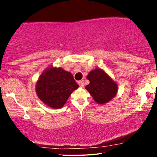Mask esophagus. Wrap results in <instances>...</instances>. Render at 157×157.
Wrapping results in <instances>:
<instances>
[{"label":"esophagus","mask_w":157,"mask_h":157,"mask_svg":"<svg viewBox=\"0 0 157 157\" xmlns=\"http://www.w3.org/2000/svg\"><path fill=\"white\" fill-rule=\"evenodd\" d=\"M78 84L81 87H84V82H83V81H78Z\"/></svg>","instance_id":"1"}]
</instances>
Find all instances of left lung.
I'll return each mask as SVG.
<instances>
[{"label":"left lung","instance_id":"obj_1","mask_svg":"<svg viewBox=\"0 0 157 157\" xmlns=\"http://www.w3.org/2000/svg\"><path fill=\"white\" fill-rule=\"evenodd\" d=\"M87 78L90 83L86 86V89L97 104H106L117 94V83L100 68L91 71L87 76Z\"/></svg>","mask_w":157,"mask_h":157}]
</instances>
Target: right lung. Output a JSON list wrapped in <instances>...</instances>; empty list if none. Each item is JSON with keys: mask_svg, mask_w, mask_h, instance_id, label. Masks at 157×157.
<instances>
[{"mask_svg": "<svg viewBox=\"0 0 157 157\" xmlns=\"http://www.w3.org/2000/svg\"><path fill=\"white\" fill-rule=\"evenodd\" d=\"M78 83L70 72L61 68H49L40 75L36 83V93L44 104L53 109H60L74 90Z\"/></svg>", "mask_w": 157, "mask_h": 157, "instance_id": "right-lung-1", "label": "right lung"}]
</instances>
